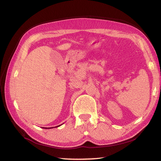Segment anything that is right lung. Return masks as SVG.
I'll list each match as a JSON object with an SVG mask.
<instances>
[{"mask_svg": "<svg viewBox=\"0 0 161 161\" xmlns=\"http://www.w3.org/2000/svg\"><path fill=\"white\" fill-rule=\"evenodd\" d=\"M61 125H59V126H54V127H59V126H60ZM53 128H54V127H49V128H46V127H43V129H53Z\"/></svg>", "mask_w": 161, "mask_h": 161, "instance_id": "1", "label": "right lung"}]
</instances>
